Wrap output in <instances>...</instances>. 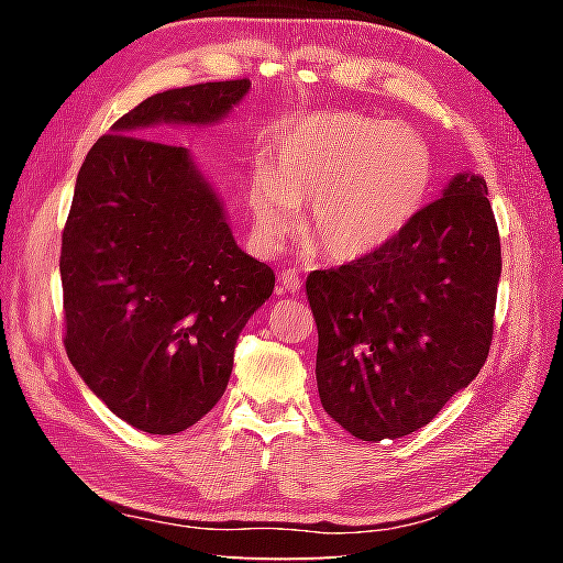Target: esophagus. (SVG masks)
<instances>
[{
  "mask_svg": "<svg viewBox=\"0 0 563 563\" xmlns=\"http://www.w3.org/2000/svg\"><path fill=\"white\" fill-rule=\"evenodd\" d=\"M302 290V280L300 275L295 271H285L280 273V292H290V295H298Z\"/></svg>",
  "mask_w": 563,
  "mask_h": 563,
  "instance_id": "esophagus-1",
  "label": "esophagus"
}]
</instances>
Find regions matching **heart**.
<instances>
[{"label":"heart","instance_id":"1","mask_svg":"<svg viewBox=\"0 0 563 563\" xmlns=\"http://www.w3.org/2000/svg\"><path fill=\"white\" fill-rule=\"evenodd\" d=\"M430 146L402 123L352 111L310 113L275 139L273 164L253 178V235L275 253L308 203L305 238L330 261L373 258L395 243L424 206Z\"/></svg>","mask_w":563,"mask_h":563}]
</instances>
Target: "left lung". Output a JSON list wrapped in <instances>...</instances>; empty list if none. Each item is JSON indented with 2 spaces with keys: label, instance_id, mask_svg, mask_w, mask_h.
<instances>
[{
  "label": "left lung",
  "instance_id": "1",
  "mask_svg": "<svg viewBox=\"0 0 563 563\" xmlns=\"http://www.w3.org/2000/svg\"><path fill=\"white\" fill-rule=\"evenodd\" d=\"M499 275L487 180L472 170L373 258L310 273L325 412L362 442L430 424L489 355Z\"/></svg>",
  "mask_w": 563,
  "mask_h": 563
}]
</instances>
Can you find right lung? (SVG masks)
<instances>
[{
  "label": "right lung",
  "mask_w": 563,
  "mask_h": 563,
  "mask_svg": "<svg viewBox=\"0 0 563 563\" xmlns=\"http://www.w3.org/2000/svg\"><path fill=\"white\" fill-rule=\"evenodd\" d=\"M251 81L141 101L84 158L62 235L66 355L123 422L178 434L223 397L238 335L275 275L241 251L223 198L166 129L218 126ZM161 137V142H154Z\"/></svg>",
  "instance_id": "obj_1"
}]
</instances>
